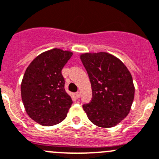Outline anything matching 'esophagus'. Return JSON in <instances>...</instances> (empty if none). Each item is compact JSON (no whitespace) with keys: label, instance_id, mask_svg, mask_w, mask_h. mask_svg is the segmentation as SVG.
<instances>
[{"label":"esophagus","instance_id":"esophagus-1","mask_svg":"<svg viewBox=\"0 0 159 159\" xmlns=\"http://www.w3.org/2000/svg\"><path fill=\"white\" fill-rule=\"evenodd\" d=\"M75 96H76V98H79L80 96H81V93L80 92H77L76 93H75Z\"/></svg>","mask_w":159,"mask_h":159}]
</instances>
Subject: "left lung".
<instances>
[{
    "label": "left lung",
    "mask_w": 159,
    "mask_h": 159,
    "mask_svg": "<svg viewBox=\"0 0 159 159\" xmlns=\"http://www.w3.org/2000/svg\"><path fill=\"white\" fill-rule=\"evenodd\" d=\"M91 82V102L83 105L89 119L102 128H111L129 113L135 87L131 73L110 53L86 52L80 56Z\"/></svg>",
    "instance_id": "8db88e82"
}]
</instances>
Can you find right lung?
Masks as SVG:
<instances>
[{
    "label": "right lung",
    "instance_id": "right-lung-1",
    "mask_svg": "<svg viewBox=\"0 0 159 159\" xmlns=\"http://www.w3.org/2000/svg\"><path fill=\"white\" fill-rule=\"evenodd\" d=\"M73 52L53 48L37 56L26 68L21 83V96L26 113L44 126L65 119L72 104L64 89L62 69Z\"/></svg>",
    "mask_w": 159,
    "mask_h": 159
}]
</instances>
